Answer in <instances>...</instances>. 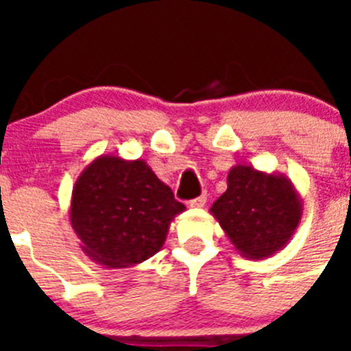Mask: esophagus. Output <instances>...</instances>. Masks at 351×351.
<instances>
[{
	"label": "esophagus",
	"instance_id": "esophagus-1",
	"mask_svg": "<svg viewBox=\"0 0 351 351\" xmlns=\"http://www.w3.org/2000/svg\"><path fill=\"white\" fill-rule=\"evenodd\" d=\"M206 202H207L206 195H200V197H197V198H193V200H191L190 207H195V209H200V207L206 206Z\"/></svg>",
	"mask_w": 351,
	"mask_h": 351
}]
</instances>
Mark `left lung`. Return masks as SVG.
<instances>
[{"label": "left lung", "instance_id": "8db88e82", "mask_svg": "<svg viewBox=\"0 0 351 351\" xmlns=\"http://www.w3.org/2000/svg\"><path fill=\"white\" fill-rule=\"evenodd\" d=\"M226 184L210 214L239 255L262 260L283 250L302 218V198L293 182L283 173L237 163Z\"/></svg>", "mask_w": 351, "mask_h": 351}]
</instances>
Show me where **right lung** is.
<instances>
[{
  "mask_svg": "<svg viewBox=\"0 0 351 351\" xmlns=\"http://www.w3.org/2000/svg\"><path fill=\"white\" fill-rule=\"evenodd\" d=\"M184 209L144 160L101 154L77 178L68 218L93 262L126 269L156 255Z\"/></svg>",
  "mask_w": 351,
  "mask_h": 351,
  "instance_id": "obj_1",
  "label": "right lung"
}]
</instances>
